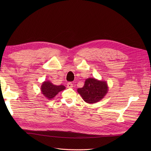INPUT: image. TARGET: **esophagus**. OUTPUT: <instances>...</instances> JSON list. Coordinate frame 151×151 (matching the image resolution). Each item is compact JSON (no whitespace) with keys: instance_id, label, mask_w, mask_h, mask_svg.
Returning a JSON list of instances; mask_svg holds the SVG:
<instances>
[{"instance_id":"esophagus-1","label":"esophagus","mask_w":151,"mask_h":151,"mask_svg":"<svg viewBox=\"0 0 151 151\" xmlns=\"http://www.w3.org/2000/svg\"><path fill=\"white\" fill-rule=\"evenodd\" d=\"M67 86L68 88H72L73 87H74V86H73V84L72 83H70V82H69V83H67Z\"/></svg>"}]
</instances>
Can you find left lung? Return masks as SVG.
Masks as SVG:
<instances>
[{
  "label": "left lung",
  "mask_w": 151,
  "mask_h": 151,
  "mask_svg": "<svg viewBox=\"0 0 151 151\" xmlns=\"http://www.w3.org/2000/svg\"><path fill=\"white\" fill-rule=\"evenodd\" d=\"M108 91V86L105 81L95 78H88L85 81L84 86L77 89V92L87 103L99 102L105 96Z\"/></svg>",
  "instance_id": "left-lung-1"
}]
</instances>
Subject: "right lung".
I'll return each instance as SVG.
<instances>
[{
    "label": "right lung",
    "instance_id": "1",
    "mask_svg": "<svg viewBox=\"0 0 151 151\" xmlns=\"http://www.w3.org/2000/svg\"><path fill=\"white\" fill-rule=\"evenodd\" d=\"M65 87L63 85L57 86L51 83V81H44L41 86V91L42 94L48 99H52L60 91L64 90Z\"/></svg>",
    "mask_w": 151,
    "mask_h": 151
}]
</instances>
